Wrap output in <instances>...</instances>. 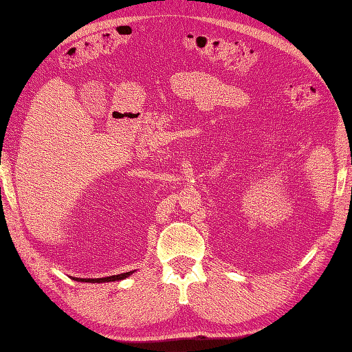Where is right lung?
Listing matches in <instances>:
<instances>
[{"label":"right lung","instance_id":"right-lung-1","mask_svg":"<svg viewBox=\"0 0 352 352\" xmlns=\"http://www.w3.org/2000/svg\"><path fill=\"white\" fill-rule=\"evenodd\" d=\"M135 271H129V273L116 274V276H109V277H101V279H81V277H73V280L76 282H87V283H104V282H116V280H124L127 279L129 276L133 274Z\"/></svg>","mask_w":352,"mask_h":352}]
</instances>
